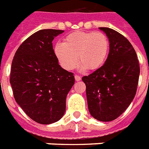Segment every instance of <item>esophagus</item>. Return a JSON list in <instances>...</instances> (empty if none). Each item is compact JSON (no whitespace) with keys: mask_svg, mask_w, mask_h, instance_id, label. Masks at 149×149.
Returning <instances> with one entry per match:
<instances>
[{"mask_svg":"<svg viewBox=\"0 0 149 149\" xmlns=\"http://www.w3.org/2000/svg\"><path fill=\"white\" fill-rule=\"evenodd\" d=\"M74 77L75 79H76V81H79V80L81 79V77H79V76H78V75H75Z\"/></svg>","mask_w":149,"mask_h":149,"instance_id":"1","label":"esophagus"}]
</instances>
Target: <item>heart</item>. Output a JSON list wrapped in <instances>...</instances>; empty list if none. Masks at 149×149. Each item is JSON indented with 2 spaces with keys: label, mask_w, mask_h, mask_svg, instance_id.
<instances>
[{
  "label": "heart",
  "mask_w": 149,
  "mask_h": 149,
  "mask_svg": "<svg viewBox=\"0 0 149 149\" xmlns=\"http://www.w3.org/2000/svg\"><path fill=\"white\" fill-rule=\"evenodd\" d=\"M108 52V38L100 31H75L54 48L56 58L66 70H73L78 59L81 70H97L105 63Z\"/></svg>",
  "instance_id": "b5f03b06"
}]
</instances>
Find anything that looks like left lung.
<instances>
[{"label": "left lung", "mask_w": 149, "mask_h": 149, "mask_svg": "<svg viewBox=\"0 0 149 149\" xmlns=\"http://www.w3.org/2000/svg\"><path fill=\"white\" fill-rule=\"evenodd\" d=\"M99 29L109 39L108 56L101 67L82 80L91 116L106 122L118 118L132 102L140 67L135 50L125 36L109 28Z\"/></svg>", "instance_id": "left-lung-1"}]
</instances>
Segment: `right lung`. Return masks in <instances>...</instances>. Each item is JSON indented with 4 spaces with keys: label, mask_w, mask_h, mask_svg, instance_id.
<instances>
[{
    "label": "right lung",
    "mask_w": 149,
    "mask_h": 149,
    "mask_svg": "<svg viewBox=\"0 0 149 149\" xmlns=\"http://www.w3.org/2000/svg\"><path fill=\"white\" fill-rule=\"evenodd\" d=\"M63 31H36L20 45L11 64L14 97L29 118L42 125L64 115L66 96L75 83L73 73L59 65L52 47L54 38Z\"/></svg>",
    "instance_id": "add662e5"
}]
</instances>
